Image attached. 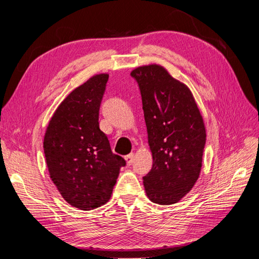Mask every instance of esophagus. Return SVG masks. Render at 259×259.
Segmentation results:
<instances>
[{
    "instance_id": "34e87169",
    "label": "esophagus",
    "mask_w": 259,
    "mask_h": 259,
    "mask_svg": "<svg viewBox=\"0 0 259 259\" xmlns=\"http://www.w3.org/2000/svg\"><path fill=\"white\" fill-rule=\"evenodd\" d=\"M125 160H126V163L128 164V165H131V164L133 163V160H134V153L131 152L130 154L125 155Z\"/></svg>"
}]
</instances>
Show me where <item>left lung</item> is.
<instances>
[{
    "label": "left lung",
    "instance_id": "1",
    "mask_svg": "<svg viewBox=\"0 0 259 259\" xmlns=\"http://www.w3.org/2000/svg\"><path fill=\"white\" fill-rule=\"evenodd\" d=\"M136 80L143 100L148 143L153 164L143 177L149 200L174 204L199 178L206 134L190 90L159 65L138 67Z\"/></svg>",
    "mask_w": 259,
    "mask_h": 259
}]
</instances>
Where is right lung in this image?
I'll use <instances>...</instances> for the list:
<instances>
[{
  "instance_id": "obj_1",
  "label": "right lung",
  "mask_w": 259,
  "mask_h": 259,
  "mask_svg": "<svg viewBox=\"0 0 259 259\" xmlns=\"http://www.w3.org/2000/svg\"><path fill=\"white\" fill-rule=\"evenodd\" d=\"M108 74H96L73 90L58 106L44 136L50 176L61 197L83 210L97 208L111 198L122 156L112 153L99 128V108Z\"/></svg>"
}]
</instances>
